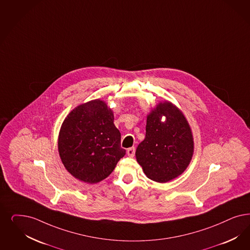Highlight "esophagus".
I'll return each mask as SVG.
<instances>
[{
	"instance_id": "obj_1",
	"label": "esophagus",
	"mask_w": 250,
	"mask_h": 250,
	"mask_svg": "<svg viewBox=\"0 0 250 250\" xmlns=\"http://www.w3.org/2000/svg\"><path fill=\"white\" fill-rule=\"evenodd\" d=\"M135 153H136V148H135L134 146L129 147V148L127 149V155L129 156V157H134Z\"/></svg>"
}]
</instances>
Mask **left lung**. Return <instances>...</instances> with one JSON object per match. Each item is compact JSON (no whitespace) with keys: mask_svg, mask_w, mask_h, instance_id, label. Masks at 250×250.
<instances>
[{"mask_svg":"<svg viewBox=\"0 0 250 250\" xmlns=\"http://www.w3.org/2000/svg\"><path fill=\"white\" fill-rule=\"evenodd\" d=\"M193 151L191 129L181 111L171 103L159 104L147 115L146 137L136 150L146 177L159 183L177 177L188 166Z\"/></svg>","mask_w":250,"mask_h":250,"instance_id":"obj_1","label":"left lung"}]
</instances>
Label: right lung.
Listing matches in <instances>:
<instances>
[{"label":"right lung","instance_id":"right-lung-1","mask_svg":"<svg viewBox=\"0 0 250 250\" xmlns=\"http://www.w3.org/2000/svg\"><path fill=\"white\" fill-rule=\"evenodd\" d=\"M58 149L66 170L88 184L109 176L125 155L113 113L100 100L81 104L69 113L61 127Z\"/></svg>","mask_w":250,"mask_h":250}]
</instances>
